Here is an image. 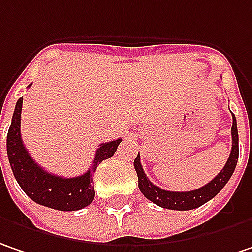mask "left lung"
<instances>
[{"label": "left lung", "instance_id": "1", "mask_svg": "<svg viewBox=\"0 0 252 252\" xmlns=\"http://www.w3.org/2000/svg\"><path fill=\"white\" fill-rule=\"evenodd\" d=\"M231 135H232V148L229 153L227 164L224 168L218 172V175L213 178L210 183L194 191H185V192H178V191H167L159 187L154 185L145 175L140 162V154L134 159V167L138 175V187L140 191L144 194L145 198L153 201L154 204L168 208V210H177V211H187V210H194L198 208L207 201L214 198L215 195L224 188L232 175V172L237 167L238 161V129H237V120L232 114V126H231Z\"/></svg>", "mask_w": 252, "mask_h": 252}]
</instances>
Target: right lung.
Wrapping results in <instances>:
<instances>
[{
  "mask_svg": "<svg viewBox=\"0 0 252 252\" xmlns=\"http://www.w3.org/2000/svg\"><path fill=\"white\" fill-rule=\"evenodd\" d=\"M21 110L23 98L15 104L12 121L7 135V154L11 170L23 191L39 205L58 211H77L90 205L94 197L93 177L96 167L107 158L114 156L121 138L104 142L96 150L91 168L80 177L63 178L47 172L28 154L21 140Z\"/></svg>",
  "mask_w": 252,
  "mask_h": 252,
  "instance_id": "1",
  "label": "right lung"
}]
</instances>
